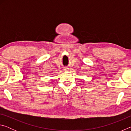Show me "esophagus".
<instances>
[{
    "mask_svg": "<svg viewBox=\"0 0 131 131\" xmlns=\"http://www.w3.org/2000/svg\"><path fill=\"white\" fill-rule=\"evenodd\" d=\"M63 70H65V71H68V68H64Z\"/></svg>",
    "mask_w": 131,
    "mask_h": 131,
    "instance_id": "obj_1",
    "label": "esophagus"
}]
</instances>
